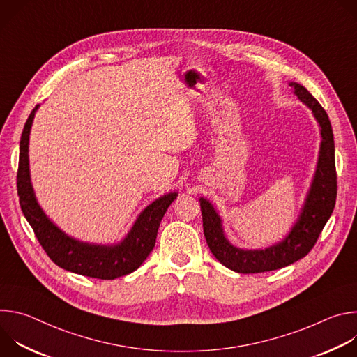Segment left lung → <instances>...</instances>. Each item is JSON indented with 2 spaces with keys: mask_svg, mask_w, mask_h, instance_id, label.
<instances>
[{
  "mask_svg": "<svg viewBox=\"0 0 357 357\" xmlns=\"http://www.w3.org/2000/svg\"><path fill=\"white\" fill-rule=\"evenodd\" d=\"M294 94L307 106L319 124L321 146L315 175L305 197L301 213L291 231L280 243L267 248L245 250L233 245L225 236L219 212L212 203L200 197L203 233L213 256L229 270L240 274L266 273L287 267L305 257L315 245L329 220L336 202L335 142L329 117L318 100L303 86L291 82Z\"/></svg>",
  "mask_w": 357,
  "mask_h": 357,
  "instance_id": "1",
  "label": "left lung"
}]
</instances>
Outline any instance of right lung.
Segmentation results:
<instances>
[{
  "label": "right lung",
  "instance_id": "add662e5",
  "mask_svg": "<svg viewBox=\"0 0 357 357\" xmlns=\"http://www.w3.org/2000/svg\"><path fill=\"white\" fill-rule=\"evenodd\" d=\"M39 105L31 112L21 135L17 188L24 216L46 251L61 268L80 275L114 280L135 271L155 245L160 223L178 193H167L148 205L134 222L127 236L116 244H94L76 240L50 220L36 200L29 174V134Z\"/></svg>",
  "mask_w": 357,
  "mask_h": 357
}]
</instances>
